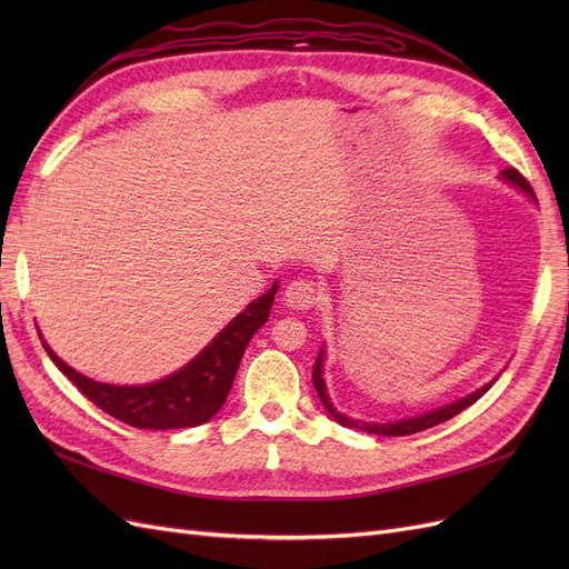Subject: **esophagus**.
Instances as JSON below:
<instances>
[{"instance_id": "34e87169", "label": "esophagus", "mask_w": 569, "mask_h": 569, "mask_svg": "<svg viewBox=\"0 0 569 569\" xmlns=\"http://www.w3.org/2000/svg\"><path fill=\"white\" fill-rule=\"evenodd\" d=\"M318 299L320 291L311 280H291L284 289V303L289 308H297V311H308V308H313L318 303Z\"/></svg>"}]
</instances>
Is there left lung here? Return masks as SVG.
<instances>
[{
    "label": "left lung",
    "instance_id": "8db88e82",
    "mask_svg": "<svg viewBox=\"0 0 569 569\" xmlns=\"http://www.w3.org/2000/svg\"><path fill=\"white\" fill-rule=\"evenodd\" d=\"M503 178H506L508 182H512L515 187H520L522 192H527L533 201H537V194H533L531 184L518 173V170H515V168L503 170ZM322 358H325V351L320 349V353H318V358H316V366H313V387H316V391H318V399L322 401L325 410L330 412V416H332L339 425H343V427L360 429V432L380 435V437H406V435H416V432H422V429H429V427H435V425H441V422H446V420H451L453 416H458V412H462L465 408H470L475 401H479L481 396H485V393L491 389V385H493V382H489V385H485L481 389H477L475 393L465 396V399H460V401H456V403H451V406L437 408V410H432V412H425V416H418V418L396 420V422H387V425L360 422V420L341 416V412L332 406L330 396H327V389H325V380H322Z\"/></svg>",
    "mask_w": 569,
    "mask_h": 569
}]
</instances>
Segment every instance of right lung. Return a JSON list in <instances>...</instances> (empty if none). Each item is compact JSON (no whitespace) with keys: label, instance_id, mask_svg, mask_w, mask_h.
Wrapping results in <instances>:
<instances>
[{"label":"right lung","instance_id":"obj_1","mask_svg":"<svg viewBox=\"0 0 569 569\" xmlns=\"http://www.w3.org/2000/svg\"><path fill=\"white\" fill-rule=\"evenodd\" d=\"M274 291H278V282L263 297L251 301L192 363L166 380L144 387H116L88 380L68 368L44 341L42 343L54 366L78 387L84 399L109 412L111 418L140 429L197 427L211 420L226 403L244 349L258 327H263L268 320Z\"/></svg>","mask_w":569,"mask_h":569}]
</instances>
